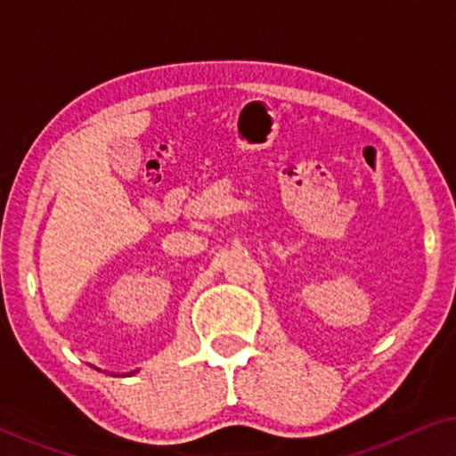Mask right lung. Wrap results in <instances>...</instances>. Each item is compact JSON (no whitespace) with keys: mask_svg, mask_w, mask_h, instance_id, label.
I'll return each mask as SVG.
<instances>
[{"mask_svg":"<svg viewBox=\"0 0 456 456\" xmlns=\"http://www.w3.org/2000/svg\"><path fill=\"white\" fill-rule=\"evenodd\" d=\"M95 370H97V367H95ZM99 371H102V370H99ZM133 373H136V371H130V373H126V376H133ZM111 376H116V373H111Z\"/></svg>","mask_w":456,"mask_h":456,"instance_id":"1","label":"right lung"}]
</instances>
